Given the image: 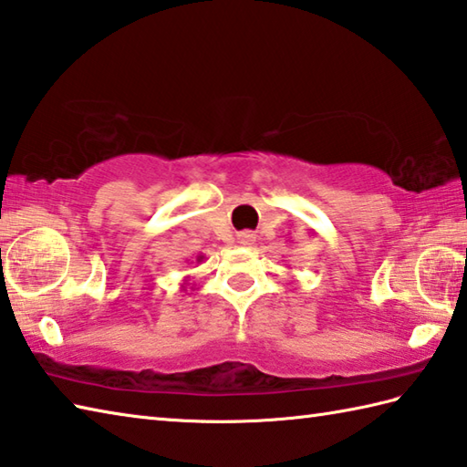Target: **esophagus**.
<instances>
[{
	"label": "esophagus",
	"mask_w": 467,
	"mask_h": 467,
	"mask_svg": "<svg viewBox=\"0 0 467 467\" xmlns=\"http://www.w3.org/2000/svg\"><path fill=\"white\" fill-rule=\"evenodd\" d=\"M253 243H254V234H251V233H241V234H239V244L251 246Z\"/></svg>",
	"instance_id": "34e87169"
}]
</instances>
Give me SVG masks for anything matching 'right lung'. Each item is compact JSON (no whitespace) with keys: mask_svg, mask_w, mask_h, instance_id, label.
Returning <instances> with one entry per match:
<instances>
[{"mask_svg":"<svg viewBox=\"0 0 467 467\" xmlns=\"http://www.w3.org/2000/svg\"><path fill=\"white\" fill-rule=\"evenodd\" d=\"M202 259H204V254H196V263H202ZM182 289H186V281L182 285Z\"/></svg>","mask_w":467,"mask_h":467,"instance_id":"right-lung-1","label":"right lung"}]
</instances>
